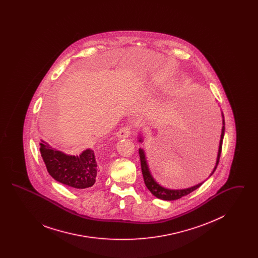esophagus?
<instances>
[{"label":"esophagus","mask_w":258,"mask_h":258,"mask_svg":"<svg viewBox=\"0 0 258 258\" xmlns=\"http://www.w3.org/2000/svg\"><path fill=\"white\" fill-rule=\"evenodd\" d=\"M130 135H131V127L128 126H124L116 134V136L118 138H127Z\"/></svg>","instance_id":"obj_1"}]
</instances>
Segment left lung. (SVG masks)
<instances>
[{
  "mask_svg": "<svg viewBox=\"0 0 258 258\" xmlns=\"http://www.w3.org/2000/svg\"><path fill=\"white\" fill-rule=\"evenodd\" d=\"M221 118H222L221 139H220V143H219V149H218V155H217L216 163H215V166H214L213 170L210 173L209 177H211L213 175V173L217 169V166H218V163H219V160H220V157H221V145H222V140H223V136H224V130H225L224 128V124L225 123H224L223 113H222V111H221ZM137 137H138V141L139 142L142 143L144 141V139H143V137H142V135H141L140 133H138V136ZM138 153H139V157H140L141 170H142L144 183L146 184L148 189L151 191V194L153 196H155L157 198H160V199H162V200H168V201L176 200V199H179L181 197H185L188 194L192 192L194 190H196L197 188H198L201 184L205 182V181H203L201 183H198V184H195L192 186L185 187V188H168V187H165V186L159 184L157 182V180L154 178V176L152 175L151 170L149 168V164H148L147 157H146L145 151L142 148H139Z\"/></svg>",
  "mask_w": 258,
  "mask_h": 258,
  "instance_id": "8db88e82",
  "label": "left lung"
}]
</instances>
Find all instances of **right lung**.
<instances>
[{"label":"right lung","instance_id":"add662e5","mask_svg":"<svg viewBox=\"0 0 258 258\" xmlns=\"http://www.w3.org/2000/svg\"><path fill=\"white\" fill-rule=\"evenodd\" d=\"M40 154L50 176L74 188H87L96 183L98 162L95 152L88 148L79 155H69L41 140Z\"/></svg>","mask_w":258,"mask_h":258}]
</instances>
